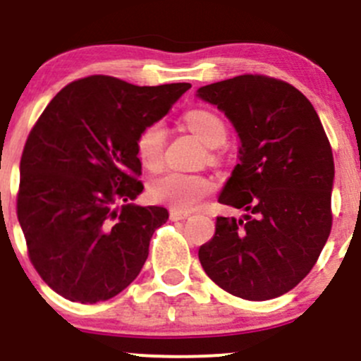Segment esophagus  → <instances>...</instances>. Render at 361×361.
Masks as SVG:
<instances>
[{"label":"esophagus","mask_w":361,"mask_h":361,"mask_svg":"<svg viewBox=\"0 0 361 361\" xmlns=\"http://www.w3.org/2000/svg\"><path fill=\"white\" fill-rule=\"evenodd\" d=\"M190 216V213L188 211H180V209H171L169 211V218L171 220H185V218Z\"/></svg>","instance_id":"34e87169"}]
</instances>
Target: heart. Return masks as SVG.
<instances>
[{
    "label": "heart",
    "mask_w": 361,
    "mask_h": 361,
    "mask_svg": "<svg viewBox=\"0 0 361 361\" xmlns=\"http://www.w3.org/2000/svg\"><path fill=\"white\" fill-rule=\"evenodd\" d=\"M185 123L188 129L206 145L207 148H216L224 145L227 129L220 116L207 110H190L185 113ZM164 145H166V127L162 122H152L145 126L136 136V155L143 167L157 171L164 160ZM213 190L209 180L199 174L188 173H166L154 178L148 185V195L152 201L173 207V209H194L199 202Z\"/></svg>",
    "instance_id": "1"
}]
</instances>
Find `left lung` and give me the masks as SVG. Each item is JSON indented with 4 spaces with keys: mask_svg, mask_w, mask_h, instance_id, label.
<instances>
[{
    "mask_svg": "<svg viewBox=\"0 0 361 361\" xmlns=\"http://www.w3.org/2000/svg\"><path fill=\"white\" fill-rule=\"evenodd\" d=\"M197 97L238 133L239 164L218 202L246 211L216 218L199 248L207 276L225 292L269 300L309 274L332 228L334 155L307 97L283 80L241 75L204 85Z\"/></svg>",
    "mask_w": 361,
    "mask_h": 361,
    "instance_id": "1",
    "label": "left lung"
}]
</instances>
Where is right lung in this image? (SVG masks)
Returning a JSON list of instances; mask_svg holds the SVG:
<instances>
[{"mask_svg": "<svg viewBox=\"0 0 361 361\" xmlns=\"http://www.w3.org/2000/svg\"><path fill=\"white\" fill-rule=\"evenodd\" d=\"M190 87L94 75L64 87L42 113L20 159L17 216L29 258L54 292L96 304L140 274L169 213L133 204L143 192L136 136Z\"/></svg>", "mask_w": 361, "mask_h": 361, "instance_id": "1", "label": "right lung"}]
</instances>
